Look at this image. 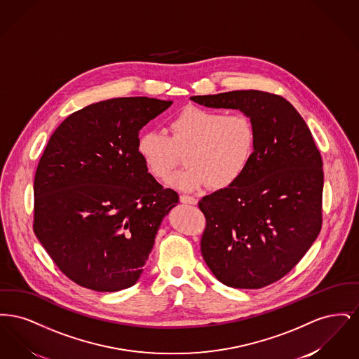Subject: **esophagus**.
<instances>
[{"instance_id":"obj_1","label":"esophagus","mask_w":359,"mask_h":359,"mask_svg":"<svg viewBox=\"0 0 359 359\" xmlns=\"http://www.w3.org/2000/svg\"><path fill=\"white\" fill-rule=\"evenodd\" d=\"M180 202L186 203V205H196L198 199L194 196H188V195H180Z\"/></svg>"}]
</instances>
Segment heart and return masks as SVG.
<instances>
[{"label": "heart", "mask_w": 359, "mask_h": 359, "mask_svg": "<svg viewBox=\"0 0 359 359\" xmlns=\"http://www.w3.org/2000/svg\"><path fill=\"white\" fill-rule=\"evenodd\" d=\"M170 132V136L158 129L142 132L137 152L158 180L171 176L180 161L179 154L186 152L187 165L170 182L183 191L234 186L256 151V128L242 113L224 116L219 110L188 106L172 118Z\"/></svg>", "instance_id": "heart-1"}]
</instances>
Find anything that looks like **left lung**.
<instances>
[{
    "instance_id": "obj_1",
    "label": "left lung",
    "mask_w": 359,
    "mask_h": 359,
    "mask_svg": "<svg viewBox=\"0 0 359 359\" xmlns=\"http://www.w3.org/2000/svg\"><path fill=\"white\" fill-rule=\"evenodd\" d=\"M234 109L256 128L255 156L229 188L205 196L202 256L227 287L257 290L280 280L322 229L323 161L306 121L287 100L258 90L191 97Z\"/></svg>"
}]
</instances>
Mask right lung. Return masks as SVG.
Instances as JSON below:
<instances>
[{
    "label": "right lung",
    "instance_id": "add662e5",
    "mask_svg": "<svg viewBox=\"0 0 359 359\" xmlns=\"http://www.w3.org/2000/svg\"><path fill=\"white\" fill-rule=\"evenodd\" d=\"M171 104L148 97L93 103L50 138L34 175V231L78 285L97 292L135 285L160 224L179 203L137 152L142 126Z\"/></svg>",
    "mask_w": 359,
    "mask_h": 359
}]
</instances>
